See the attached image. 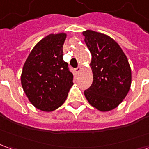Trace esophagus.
Here are the masks:
<instances>
[{"label": "esophagus", "instance_id": "obj_1", "mask_svg": "<svg viewBox=\"0 0 149 149\" xmlns=\"http://www.w3.org/2000/svg\"><path fill=\"white\" fill-rule=\"evenodd\" d=\"M81 71V66H78L77 68H75V72H76L77 73H79V72H80Z\"/></svg>", "mask_w": 149, "mask_h": 149}]
</instances>
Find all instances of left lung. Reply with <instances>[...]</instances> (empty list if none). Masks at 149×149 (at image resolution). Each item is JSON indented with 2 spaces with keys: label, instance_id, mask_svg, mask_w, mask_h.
<instances>
[{
  "label": "left lung",
  "instance_id": "obj_1",
  "mask_svg": "<svg viewBox=\"0 0 149 149\" xmlns=\"http://www.w3.org/2000/svg\"><path fill=\"white\" fill-rule=\"evenodd\" d=\"M92 55L93 84L84 90L92 106L107 112L115 109L127 96L132 73L126 56L117 43L105 34L93 30L83 33Z\"/></svg>",
  "mask_w": 149,
  "mask_h": 149
}]
</instances>
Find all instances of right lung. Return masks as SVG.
Wrapping results in <instances>:
<instances>
[{"instance_id":"add662e5","label":"right lung","mask_w":149,"mask_h":149,"mask_svg":"<svg viewBox=\"0 0 149 149\" xmlns=\"http://www.w3.org/2000/svg\"><path fill=\"white\" fill-rule=\"evenodd\" d=\"M65 33L49 34L35 45L24 63L21 84L33 105L51 112L61 106L73 84V75L63 60Z\"/></svg>"}]
</instances>
